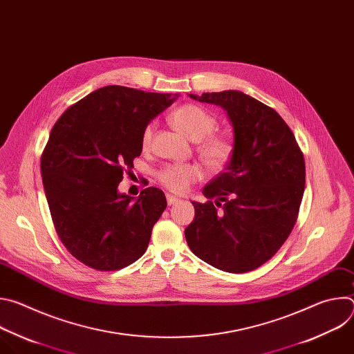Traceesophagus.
I'll use <instances>...</instances> for the list:
<instances>
[{
  "label": "esophagus",
  "instance_id": "esophagus-1",
  "mask_svg": "<svg viewBox=\"0 0 354 354\" xmlns=\"http://www.w3.org/2000/svg\"><path fill=\"white\" fill-rule=\"evenodd\" d=\"M167 201H168V205L171 206V205H175V203H178V201H179V198L178 197H175L174 194H167Z\"/></svg>",
  "mask_w": 354,
  "mask_h": 354
}]
</instances>
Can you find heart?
Wrapping results in <instances>:
<instances>
[{"mask_svg":"<svg viewBox=\"0 0 354 354\" xmlns=\"http://www.w3.org/2000/svg\"><path fill=\"white\" fill-rule=\"evenodd\" d=\"M172 124L187 138L198 141L197 153L212 171H223L235 153L234 141L224 134L213 133L217 129V119L205 108L186 104L171 115ZM156 123L149 122L141 133L142 148H149L154 137ZM158 182L174 193H185L189 187L203 178V169L197 164H168L157 175Z\"/></svg>","mask_w":354,"mask_h":354,"instance_id":"heart-1","label":"heart"}]
</instances>
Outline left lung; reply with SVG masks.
<instances>
[{
  "label": "left lung",
  "mask_w": 354,
  "mask_h": 354,
  "mask_svg": "<svg viewBox=\"0 0 354 354\" xmlns=\"http://www.w3.org/2000/svg\"><path fill=\"white\" fill-rule=\"evenodd\" d=\"M190 97L227 111L235 153L225 172L203 189L206 203L192 201L187 245L220 270H255L294 228L306 186L304 154L281 116L255 97L239 91Z\"/></svg>",
  "instance_id": "obj_1"
}]
</instances>
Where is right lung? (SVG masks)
<instances>
[{
    "label": "right lung",
    "mask_w": 354,
    "mask_h": 354,
    "mask_svg": "<svg viewBox=\"0 0 354 354\" xmlns=\"http://www.w3.org/2000/svg\"><path fill=\"white\" fill-rule=\"evenodd\" d=\"M174 100L108 85L71 105L50 131L40 160L50 214L63 245L85 266L119 270L147 250L165 194L151 186L133 200L118 186L141 154L144 127Z\"/></svg>",
    "instance_id": "obj_1"
}]
</instances>
